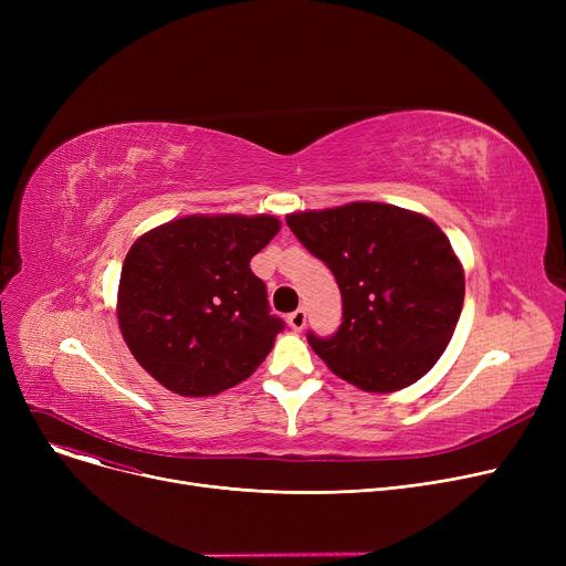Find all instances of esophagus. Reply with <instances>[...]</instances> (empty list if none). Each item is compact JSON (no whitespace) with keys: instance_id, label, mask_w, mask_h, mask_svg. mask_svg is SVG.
<instances>
[{"instance_id":"1","label":"esophagus","mask_w":566,"mask_h":566,"mask_svg":"<svg viewBox=\"0 0 566 566\" xmlns=\"http://www.w3.org/2000/svg\"><path fill=\"white\" fill-rule=\"evenodd\" d=\"M305 321H307V312L303 307H298V310L289 314V325H291L293 331H303L305 328Z\"/></svg>"}]
</instances>
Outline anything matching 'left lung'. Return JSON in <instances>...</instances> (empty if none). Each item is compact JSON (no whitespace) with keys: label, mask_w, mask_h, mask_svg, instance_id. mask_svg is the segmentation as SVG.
<instances>
[{"label":"left lung","mask_w":566,"mask_h":566,"mask_svg":"<svg viewBox=\"0 0 566 566\" xmlns=\"http://www.w3.org/2000/svg\"><path fill=\"white\" fill-rule=\"evenodd\" d=\"M286 224L342 291L337 333H307L318 358L367 392L420 380L448 348L463 307V268L448 235L424 216L376 201L293 213Z\"/></svg>","instance_id":"1"}]
</instances>
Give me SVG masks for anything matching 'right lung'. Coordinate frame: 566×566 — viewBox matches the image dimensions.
I'll use <instances>...</instances> for the list:
<instances>
[{"instance_id": "1", "label": "right lung", "mask_w": 566, "mask_h": 566, "mask_svg": "<svg viewBox=\"0 0 566 566\" xmlns=\"http://www.w3.org/2000/svg\"><path fill=\"white\" fill-rule=\"evenodd\" d=\"M277 231L273 216H188L135 241L118 282V328L167 390L218 395L271 353L284 321L250 261Z\"/></svg>"}]
</instances>
